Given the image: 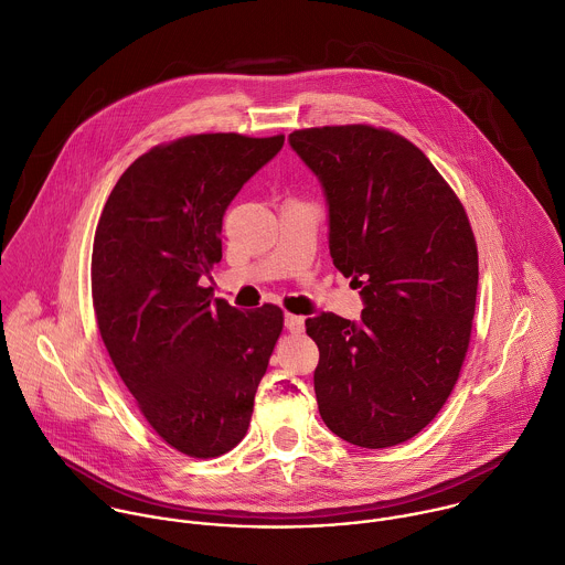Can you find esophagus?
Listing matches in <instances>:
<instances>
[{
    "instance_id": "obj_1",
    "label": "esophagus",
    "mask_w": 565,
    "mask_h": 565,
    "mask_svg": "<svg viewBox=\"0 0 565 565\" xmlns=\"http://www.w3.org/2000/svg\"><path fill=\"white\" fill-rule=\"evenodd\" d=\"M286 330L288 332H301L303 330V317H299V315H286Z\"/></svg>"
}]
</instances>
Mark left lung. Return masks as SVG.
<instances>
[{"label":"left lung","instance_id":"obj_1","mask_svg":"<svg viewBox=\"0 0 565 565\" xmlns=\"http://www.w3.org/2000/svg\"><path fill=\"white\" fill-rule=\"evenodd\" d=\"M288 140L323 184L332 262L365 303L359 323L306 319L319 348V414L356 447H396L458 383L478 297L476 235L460 198L405 136L326 125Z\"/></svg>","mask_w":565,"mask_h":565}]
</instances>
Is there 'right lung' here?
<instances>
[{"instance_id":"obj_1","label":"right lung","mask_w":565,"mask_h":565,"mask_svg":"<svg viewBox=\"0 0 565 565\" xmlns=\"http://www.w3.org/2000/svg\"><path fill=\"white\" fill-rule=\"evenodd\" d=\"M284 134H193L151 147L111 189L92 248L100 339L151 429L189 458H217L248 431L284 330L279 306L211 303L222 217Z\"/></svg>"}]
</instances>
